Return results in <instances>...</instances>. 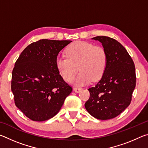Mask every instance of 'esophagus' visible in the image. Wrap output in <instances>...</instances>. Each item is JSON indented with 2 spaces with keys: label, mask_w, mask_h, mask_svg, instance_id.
<instances>
[{
  "label": "esophagus",
  "mask_w": 148,
  "mask_h": 148,
  "mask_svg": "<svg viewBox=\"0 0 148 148\" xmlns=\"http://www.w3.org/2000/svg\"><path fill=\"white\" fill-rule=\"evenodd\" d=\"M82 89V88H81V87H74L73 88V90L76 92H79Z\"/></svg>",
  "instance_id": "obj_1"
}]
</instances>
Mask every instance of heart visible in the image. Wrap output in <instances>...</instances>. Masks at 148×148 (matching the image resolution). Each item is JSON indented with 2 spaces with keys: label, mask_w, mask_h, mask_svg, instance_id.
Listing matches in <instances>:
<instances>
[{
  "label": "heart",
  "mask_w": 148,
  "mask_h": 148,
  "mask_svg": "<svg viewBox=\"0 0 148 148\" xmlns=\"http://www.w3.org/2000/svg\"><path fill=\"white\" fill-rule=\"evenodd\" d=\"M65 56L66 57L57 59V69L68 82L73 80L79 70L80 72L74 81L77 86H84L91 80L98 81L106 68L108 56L106 50L88 42H74L65 50Z\"/></svg>",
  "instance_id": "b5f03b06"
}]
</instances>
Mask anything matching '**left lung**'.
I'll return each mask as SVG.
<instances>
[{
    "label": "left lung",
    "instance_id": "1",
    "mask_svg": "<svg viewBox=\"0 0 148 148\" xmlns=\"http://www.w3.org/2000/svg\"><path fill=\"white\" fill-rule=\"evenodd\" d=\"M92 39L102 44L107 53L108 62L101 80L88 89L90 97L85 107L95 118L110 119L131 103L136 86L134 64L125 47L115 39L104 36Z\"/></svg>",
    "mask_w": 148,
    "mask_h": 148
}]
</instances>
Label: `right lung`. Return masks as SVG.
Returning <instances> with one entry per match:
<instances>
[{
    "mask_svg": "<svg viewBox=\"0 0 148 148\" xmlns=\"http://www.w3.org/2000/svg\"><path fill=\"white\" fill-rule=\"evenodd\" d=\"M71 42L40 40L29 45L15 63L11 83L15 104L32 121L54 117L72 91L56 66L60 51Z\"/></svg>",
    "mask_w": 148,
    "mask_h": 148,
    "instance_id": "add662e5",
    "label": "right lung"
}]
</instances>
